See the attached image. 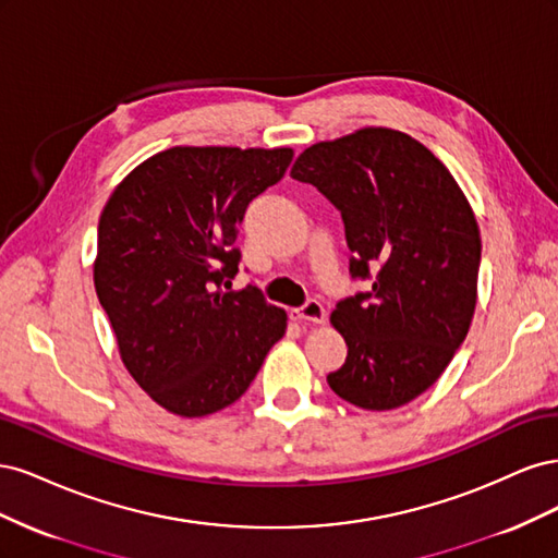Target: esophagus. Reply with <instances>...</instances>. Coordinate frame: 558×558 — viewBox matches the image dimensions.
Instances as JSON below:
<instances>
[{
    "instance_id": "1",
    "label": "esophagus",
    "mask_w": 558,
    "mask_h": 558,
    "mask_svg": "<svg viewBox=\"0 0 558 558\" xmlns=\"http://www.w3.org/2000/svg\"><path fill=\"white\" fill-rule=\"evenodd\" d=\"M289 316H291L293 320H298V324H316V326L326 324V310H324V305H320V302H316V300H310L305 307L291 310Z\"/></svg>"
}]
</instances>
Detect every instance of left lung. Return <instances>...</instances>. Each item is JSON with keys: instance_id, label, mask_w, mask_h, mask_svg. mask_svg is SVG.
Instances as JSON below:
<instances>
[{"instance_id": "left-lung-1", "label": "left lung", "mask_w": 558, "mask_h": 558, "mask_svg": "<svg viewBox=\"0 0 558 558\" xmlns=\"http://www.w3.org/2000/svg\"><path fill=\"white\" fill-rule=\"evenodd\" d=\"M291 177L340 209L351 277L375 272L373 289L330 314L347 361L328 386L361 410L402 408L440 379L470 330L482 256L475 211L442 160L391 128L312 144Z\"/></svg>"}]
</instances>
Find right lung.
<instances>
[{
  "label": "right lung",
  "instance_id": "right-lung-1",
  "mask_svg": "<svg viewBox=\"0 0 558 558\" xmlns=\"http://www.w3.org/2000/svg\"><path fill=\"white\" fill-rule=\"evenodd\" d=\"M293 148L174 146L116 185L99 216L93 279L132 379L177 416L228 408L286 332L256 286L230 291L253 197Z\"/></svg>",
  "mask_w": 558,
  "mask_h": 558
}]
</instances>
